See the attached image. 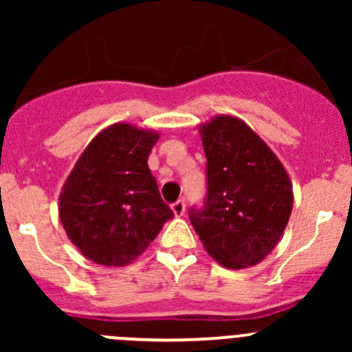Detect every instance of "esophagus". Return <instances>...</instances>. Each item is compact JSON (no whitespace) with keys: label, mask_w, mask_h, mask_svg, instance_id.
Listing matches in <instances>:
<instances>
[{"label":"esophagus","mask_w":352,"mask_h":352,"mask_svg":"<svg viewBox=\"0 0 352 352\" xmlns=\"http://www.w3.org/2000/svg\"><path fill=\"white\" fill-rule=\"evenodd\" d=\"M172 211H173V214L177 216V218L184 216V212H186V202H184L182 199H180V201H177V202H173Z\"/></svg>","instance_id":"34e87169"}]
</instances>
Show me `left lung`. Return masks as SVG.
I'll return each mask as SVG.
<instances>
[{
	"mask_svg": "<svg viewBox=\"0 0 352 352\" xmlns=\"http://www.w3.org/2000/svg\"><path fill=\"white\" fill-rule=\"evenodd\" d=\"M208 197L190 209L206 252L228 269L258 264L281 240L293 209V184L274 151L242 119L228 113L199 126Z\"/></svg>",
	"mask_w": 352,
	"mask_h": 352,
	"instance_id": "obj_1",
	"label": "left lung"
}]
</instances>
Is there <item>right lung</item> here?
<instances>
[{
	"label": "right lung",
	"mask_w": 352,
	"mask_h": 352,
	"mask_svg": "<svg viewBox=\"0 0 352 352\" xmlns=\"http://www.w3.org/2000/svg\"><path fill=\"white\" fill-rule=\"evenodd\" d=\"M158 140L156 131L116 122L74 163L59 194V218L67 239L88 261L129 265L173 218L148 166Z\"/></svg>",
	"instance_id": "add662e5"
}]
</instances>
